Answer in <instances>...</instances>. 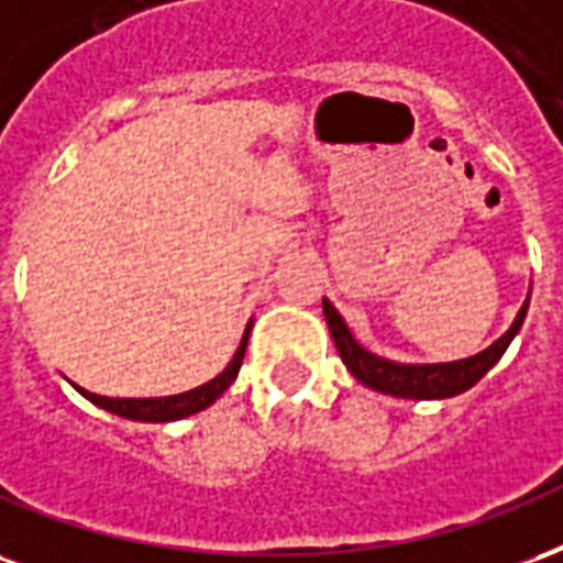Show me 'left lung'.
<instances>
[{"label":"left lung","mask_w":563,"mask_h":563,"mask_svg":"<svg viewBox=\"0 0 563 563\" xmlns=\"http://www.w3.org/2000/svg\"><path fill=\"white\" fill-rule=\"evenodd\" d=\"M528 302H531V290H528V299L522 302L516 321L510 323V330L504 332L498 342H492L479 354L467 356V360H453V363H396V360H387V356L372 354L356 342L354 332L347 330L344 318L327 297H323V318H327V327H330V335L335 347H339L342 363L360 384H366L375 393L396 396V399H453L459 393L474 387L479 377L486 375L504 356V351L510 347L512 339L522 330Z\"/></svg>","instance_id":"left-lung-1"}]
</instances>
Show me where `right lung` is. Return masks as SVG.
Masks as SVG:
<instances>
[{
	"mask_svg": "<svg viewBox=\"0 0 563 563\" xmlns=\"http://www.w3.org/2000/svg\"><path fill=\"white\" fill-rule=\"evenodd\" d=\"M249 332H252V321L242 332V342L236 347V354L233 360L224 366L221 375H216L207 384H200V387L188 389V393H176V396H155V399H108V396H96V393H89V389L77 387V393L89 399L98 408H104V411L117 413V417H125V420L134 422H174V420H186L191 413L207 411L212 401L219 399L224 389L231 387L236 375H240L242 366V356H245V344H249Z\"/></svg>",
	"mask_w": 563,
	"mask_h": 563,
	"instance_id": "obj_1",
	"label": "right lung"
}]
</instances>
